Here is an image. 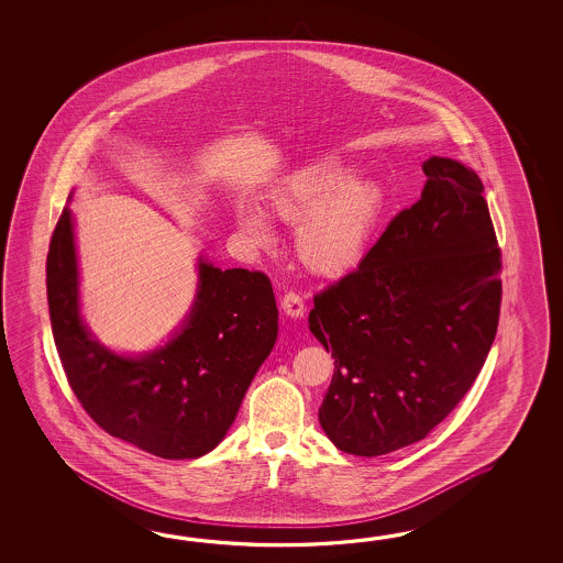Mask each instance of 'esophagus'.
Returning <instances> with one entry per match:
<instances>
[{
	"mask_svg": "<svg viewBox=\"0 0 563 563\" xmlns=\"http://www.w3.org/2000/svg\"><path fill=\"white\" fill-rule=\"evenodd\" d=\"M282 308H284L289 318H301L306 313V301L299 296L298 291L289 289L284 299H282Z\"/></svg>",
	"mask_w": 563,
	"mask_h": 563,
	"instance_id": "esophagus-1",
	"label": "esophagus"
}]
</instances>
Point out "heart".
<instances>
[{"instance_id": "b5f03b06", "label": "heart", "mask_w": 563, "mask_h": 563, "mask_svg": "<svg viewBox=\"0 0 563 563\" xmlns=\"http://www.w3.org/2000/svg\"><path fill=\"white\" fill-rule=\"evenodd\" d=\"M383 207V189L372 180L354 179L352 168L338 161L299 168L272 195L274 213L287 223H299V260L325 276L344 274L358 264ZM240 225L255 245H272L274 231L262 207L243 205Z\"/></svg>"}]
</instances>
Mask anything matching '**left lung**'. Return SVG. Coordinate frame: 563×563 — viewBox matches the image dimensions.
I'll use <instances>...</instances> for the list:
<instances>
[{
	"instance_id": "left-lung-1",
	"label": "left lung",
	"mask_w": 563,
	"mask_h": 563,
	"mask_svg": "<svg viewBox=\"0 0 563 563\" xmlns=\"http://www.w3.org/2000/svg\"><path fill=\"white\" fill-rule=\"evenodd\" d=\"M420 199L358 269L313 296L310 330L332 350L320 424L344 453L417 443L467 395L497 334L501 250L477 173L431 156Z\"/></svg>"
}]
</instances>
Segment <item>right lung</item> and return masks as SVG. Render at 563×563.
<instances>
[{
    "label": "right lung",
    "mask_w": 563,
    "mask_h": 563,
    "mask_svg": "<svg viewBox=\"0 0 563 563\" xmlns=\"http://www.w3.org/2000/svg\"><path fill=\"white\" fill-rule=\"evenodd\" d=\"M49 320L62 366L88 417L108 434L163 459H197L223 441L277 338L264 272L199 264L191 316L167 346L122 358L78 313L73 219L64 209L46 260Z\"/></svg>",
    "instance_id": "add662e5"
}]
</instances>
